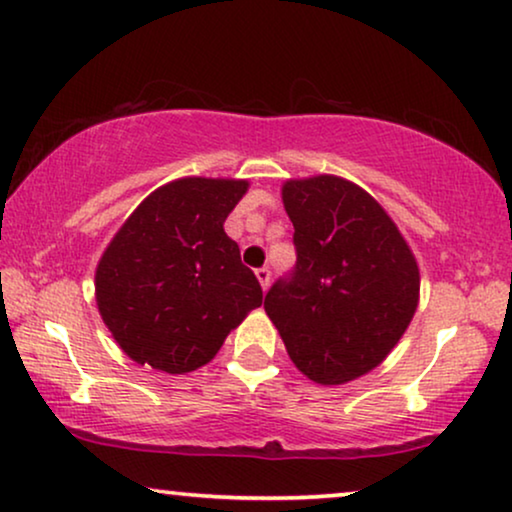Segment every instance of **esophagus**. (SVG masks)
<instances>
[{
    "label": "esophagus",
    "mask_w": 512,
    "mask_h": 512,
    "mask_svg": "<svg viewBox=\"0 0 512 512\" xmlns=\"http://www.w3.org/2000/svg\"><path fill=\"white\" fill-rule=\"evenodd\" d=\"M256 277H258V282H261L263 291H268V286H270V277H272L270 268H258V270H256Z\"/></svg>",
    "instance_id": "1"
}]
</instances>
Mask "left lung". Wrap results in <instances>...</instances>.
Here are the masks:
<instances>
[{"mask_svg": "<svg viewBox=\"0 0 512 512\" xmlns=\"http://www.w3.org/2000/svg\"><path fill=\"white\" fill-rule=\"evenodd\" d=\"M296 265L265 293V312L300 373L342 384L384 361L419 298L415 256L387 212L331 174L286 181Z\"/></svg>", "mask_w": 512, "mask_h": 512, "instance_id": "1", "label": "left lung"}]
</instances>
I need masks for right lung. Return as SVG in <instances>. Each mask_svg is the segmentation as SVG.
<instances>
[{
    "mask_svg": "<svg viewBox=\"0 0 512 512\" xmlns=\"http://www.w3.org/2000/svg\"><path fill=\"white\" fill-rule=\"evenodd\" d=\"M247 181L188 177L151 193L104 251L97 307L132 361L181 375L205 366L263 303L223 230Z\"/></svg>",
    "mask_w": 512,
    "mask_h": 512,
    "instance_id": "obj_1",
    "label": "right lung"
}]
</instances>
